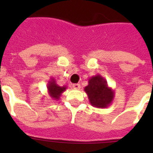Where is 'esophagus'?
I'll return each instance as SVG.
<instances>
[{
  "label": "esophagus",
  "mask_w": 153,
  "mask_h": 153,
  "mask_svg": "<svg viewBox=\"0 0 153 153\" xmlns=\"http://www.w3.org/2000/svg\"><path fill=\"white\" fill-rule=\"evenodd\" d=\"M72 87L74 89V90H79L80 89V84L79 83H74L72 85Z\"/></svg>",
  "instance_id": "obj_1"
}]
</instances>
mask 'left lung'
<instances>
[{
  "label": "left lung",
  "instance_id": "8db88e82",
  "mask_svg": "<svg viewBox=\"0 0 153 153\" xmlns=\"http://www.w3.org/2000/svg\"><path fill=\"white\" fill-rule=\"evenodd\" d=\"M84 91L88 96L91 105L96 108H106L114 99V91L108 86L105 79L101 74L90 78Z\"/></svg>",
  "mask_w": 153,
  "mask_h": 153
}]
</instances>
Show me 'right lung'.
Instances as JSON below:
<instances>
[{
	"label": "right lung",
	"instance_id": "right-lung-1",
	"mask_svg": "<svg viewBox=\"0 0 153 153\" xmlns=\"http://www.w3.org/2000/svg\"><path fill=\"white\" fill-rule=\"evenodd\" d=\"M47 88H48V92L49 96L52 98L53 100H59L60 97L62 94L67 90V86H60L56 83L55 79L52 77L50 78L49 81L47 84Z\"/></svg>",
	"mask_w": 153,
	"mask_h": 153
}]
</instances>
